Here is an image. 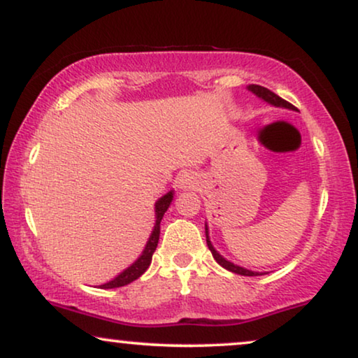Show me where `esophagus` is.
Masks as SVG:
<instances>
[{
    "instance_id": "1",
    "label": "esophagus",
    "mask_w": 358,
    "mask_h": 358,
    "mask_svg": "<svg viewBox=\"0 0 358 358\" xmlns=\"http://www.w3.org/2000/svg\"><path fill=\"white\" fill-rule=\"evenodd\" d=\"M195 184H197V178L192 173H185L182 178L179 179V189H194Z\"/></svg>"
}]
</instances>
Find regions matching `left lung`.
<instances>
[{
    "instance_id": "left-lung-1",
    "label": "left lung",
    "mask_w": 358,
    "mask_h": 358,
    "mask_svg": "<svg viewBox=\"0 0 358 358\" xmlns=\"http://www.w3.org/2000/svg\"><path fill=\"white\" fill-rule=\"evenodd\" d=\"M248 90L251 91V92H254V94H256L257 97H261V99L268 102V104H272V106H275V107H285V109H295V107H293V106L290 104V102H287L285 99H282L280 96H277L275 92H272L271 90H267V87L259 86V85H249ZM205 234H207V246H208L210 251H212L215 261H217V262L220 264V266L224 267V268H227V271H229V272L239 273V275H246V277L262 275V273H259V272H252V271H248V268H244V267L234 266L233 262H229V261H227V259H224L223 256H220V254H218L217 251H215V248L212 246V243H210L207 224H205Z\"/></svg>"
}]
</instances>
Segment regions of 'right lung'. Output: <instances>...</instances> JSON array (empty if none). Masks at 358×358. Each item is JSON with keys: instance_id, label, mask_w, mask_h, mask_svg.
Returning <instances> with one entry per match:
<instances>
[{"instance_id": "right-lung-1", "label": "right lung", "mask_w": 358, "mask_h": 358, "mask_svg": "<svg viewBox=\"0 0 358 358\" xmlns=\"http://www.w3.org/2000/svg\"><path fill=\"white\" fill-rule=\"evenodd\" d=\"M171 202H173V190L168 192L166 195H163L158 202L155 205V212H156V224L153 228V231H151V236L148 239V243H146V246L143 249V252H141V256L136 259V261L131 264L130 267H127L124 272L120 273V275H117L114 280L104 283V285H101L102 288H117V287H124V285H129L134 280H136L141 273H145L146 268L150 267L151 264V257H153V252L156 251V246H158V241H159V223L161 220H163V215L166 213V210L169 208Z\"/></svg>"}]
</instances>
